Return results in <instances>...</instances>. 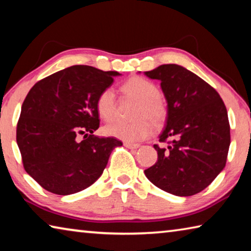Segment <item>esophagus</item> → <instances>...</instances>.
I'll return each mask as SVG.
<instances>
[{"label":"esophagus","instance_id":"esophagus-1","mask_svg":"<svg viewBox=\"0 0 251 251\" xmlns=\"http://www.w3.org/2000/svg\"><path fill=\"white\" fill-rule=\"evenodd\" d=\"M124 145H125V147H127V148H130V150H137V148L141 146L139 145V144H135V143H124Z\"/></svg>","mask_w":251,"mask_h":251}]
</instances>
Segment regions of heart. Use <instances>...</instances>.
Instances as JSON below:
<instances>
[{
  "instance_id": "1",
  "label": "heart",
  "mask_w": 251,
  "mask_h": 251,
  "mask_svg": "<svg viewBox=\"0 0 251 251\" xmlns=\"http://www.w3.org/2000/svg\"><path fill=\"white\" fill-rule=\"evenodd\" d=\"M121 91L125 96L137 100L134 117L130 123L114 122L104 127V134L124 142L143 141L152 134L156 127L165 124L168 116L167 101L158 93V87L151 80L134 76L122 85ZM96 110L101 120L112 121L116 112L115 93L112 88H105L96 100Z\"/></svg>"
}]
</instances>
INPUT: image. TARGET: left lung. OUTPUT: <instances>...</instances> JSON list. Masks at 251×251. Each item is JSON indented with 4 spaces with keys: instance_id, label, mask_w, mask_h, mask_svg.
I'll list each match as a JSON object with an SVG mask.
<instances>
[{
    "instance_id": "obj_1",
    "label": "left lung",
    "mask_w": 251,
    "mask_h": 251,
    "mask_svg": "<svg viewBox=\"0 0 251 251\" xmlns=\"http://www.w3.org/2000/svg\"><path fill=\"white\" fill-rule=\"evenodd\" d=\"M144 74L160 80L168 116L159 142L171 139L167 148L154 145L158 158L145 175L176 196L201 193L226 166L230 145L226 106L214 87L180 65L164 64Z\"/></svg>"
}]
</instances>
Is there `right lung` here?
<instances>
[{
    "label": "right lung",
    "mask_w": 251,
    "mask_h": 251,
    "mask_svg": "<svg viewBox=\"0 0 251 251\" xmlns=\"http://www.w3.org/2000/svg\"><path fill=\"white\" fill-rule=\"evenodd\" d=\"M118 72L74 65L37 82L25 97L16 127L24 169L56 195L78 193L99 179L114 148V137L100 138L96 100ZM83 139L80 141V136Z\"/></svg>",
    "instance_id": "obj_1"
}]
</instances>
